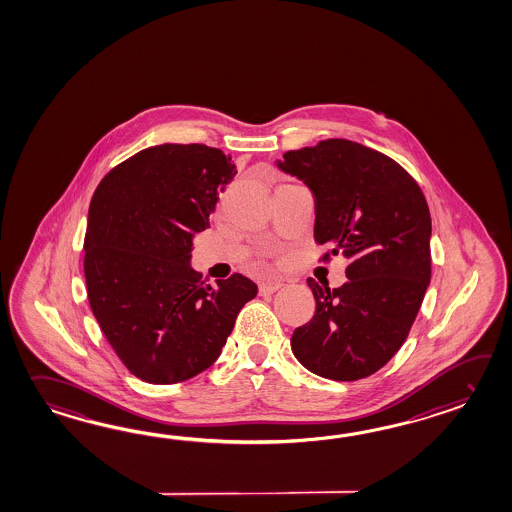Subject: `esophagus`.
<instances>
[{
    "mask_svg": "<svg viewBox=\"0 0 512 512\" xmlns=\"http://www.w3.org/2000/svg\"><path fill=\"white\" fill-rule=\"evenodd\" d=\"M283 284L281 283H264L259 286V294L261 296H272L273 292H277Z\"/></svg>",
    "mask_w": 512,
    "mask_h": 512,
    "instance_id": "esophagus-1",
    "label": "esophagus"
}]
</instances>
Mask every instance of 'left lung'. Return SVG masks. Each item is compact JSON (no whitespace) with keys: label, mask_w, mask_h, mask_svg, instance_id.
I'll return each instance as SVG.
<instances>
[{"label":"left lung","mask_w":512,"mask_h":512,"mask_svg":"<svg viewBox=\"0 0 512 512\" xmlns=\"http://www.w3.org/2000/svg\"><path fill=\"white\" fill-rule=\"evenodd\" d=\"M281 171L316 200L314 239L349 264L340 288L307 283L316 314L292 334V351L314 375L353 382L397 354L432 277V218L421 187L386 154L349 139L288 150Z\"/></svg>","instance_id":"8db88e82"}]
</instances>
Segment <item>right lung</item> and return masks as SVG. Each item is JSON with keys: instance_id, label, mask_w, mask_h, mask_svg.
<instances>
[{"instance_id": "add662e5", "label": "right lung", "mask_w": 512, "mask_h": 512, "mask_svg": "<svg viewBox=\"0 0 512 512\" xmlns=\"http://www.w3.org/2000/svg\"><path fill=\"white\" fill-rule=\"evenodd\" d=\"M237 174L222 150L159 145L134 154L95 189L84 239L91 312L132 375L176 384L215 364L257 284L216 286L191 268L193 237Z\"/></svg>"}]
</instances>
